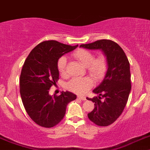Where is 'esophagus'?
Segmentation results:
<instances>
[{
  "label": "esophagus",
  "mask_w": 150,
  "mask_h": 150,
  "mask_svg": "<svg viewBox=\"0 0 150 150\" xmlns=\"http://www.w3.org/2000/svg\"><path fill=\"white\" fill-rule=\"evenodd\" d=\"M78 98H80V99H81V100H86V97L85 96H78Z\"/></svg>",
  "instance_id": "1"
}]
</instances>
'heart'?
<instances>
[{
  "label": "heart",
  "mask_w": 150,
  "mask_h": 150,
  "mask_svg": "<svg viewBox=\"0 0 150 150\" xmlns=\"http://www.w3.org/2000/svg\"><path fill=\"white\" fill-rule=\"evenodd\" d=\"M72 57L87 68V72L95 80H100L107 71V58L104 55L95 57L94 54L86 49H78L72 54ZM67 59L63 56L57 61V69L60 75H66ZM93 84L90 77L73 78L67 82L66 87L70 91L78 94H84Z\"/></svg>",
  "instance_id": "obj_1"
}]
</instances>
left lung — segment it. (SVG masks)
Wrapping results in <instances>:
<instances>
[{
  "label": "left lung",
  "instance_id": "left-lung-1",
  "mask_svg": "<svg viewBox=\"0 0 150 150\" xmlns=\"http://www.w3.org/2000/svg\"><path fill=\"white\" fill-rule=\"evenodd\" d=\"M80 47L102 50L107 58L108 70L105 78L93 90L98 97L87 98L95 105L93 110L87 114L88 118L96 125L107 126L117 120L127 103L132 88L129 60L122 48L111 40H97Z\"/></svg>",
  "mask_w": 150,
  "mask_h": 150
}]
</instances>
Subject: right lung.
I'll use <instances>...</instances> for the list:
<instances>
[{
	"label": "right lung",
	"instance_id": "right-lung-1",
	"mask_svg": "<svg viewBox=\"0 0 150 150\" xmlns=\"http://www.w3.org/2000/svg\"><path fill=\"white\" fill-rule=\"evenodd\" d=\"M77 47L55 40L44 41L32 50L23 65L21 100L29 117L40 126L52 128L58 124L65 116L67 105L77 98L69 91L62 92L58 96L49 95V89L59 79V58Z\"/></svg>",
	"mask_w": 150,
	"mask_h": 150
}]
</instances>
